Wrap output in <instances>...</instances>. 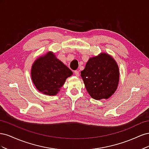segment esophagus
Here are the masks:
<instances>
[{
    "label": "esophagus",
    "mask_w": 149,
    "mask_h": 149,
    "mask_svg": "<svg viewBox=\"0 0 149 149\" xmlns=\"http://www.w3.org/2000/svg\"><path fill=\"white\" fill-rule=\"evenodd\" d=\"M74 75H75L76 76H79V71H77V70L74 71Z\"/></svg>",
    "instance_id": "obj_1"
}]
</instances>
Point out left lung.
<instances>
[{
	"label": "left lung",
	"mask_w": 149,
	"mask_h": 149,
	"mask_svg": "<svg viewBox=\"0 0 149 149\" xmlns=\"http://www.w3.org/2000/svg\"><path fill=\"white\" fill-rule=\"evenodd\" d=\"M119 70L113 57L105 52L90 58L81 71L87 91L96 100L109 98L116 91L119 81Z\"/></svg>",
	"instance_id": "8db88e82"
}]
</instances>
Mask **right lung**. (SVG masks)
I'll return each instance as SVG.
<instances>
[{
  "instance_id": "add662e5",
  "label": "right lung",
  "mask_w": 149,
  "mask_h": 149,
  "mask_svg": "<svg viewBox=\"0 0 149 149\" xmlns=\"http://www.w3.org/2000/svg\"><path fill=\"white\" fill-rule=\"evenodd\" d=\"M73 72L48 52L36 60L31 68V78L38 91L48 96L56 95Z\"/></svg>"
}]
</instances>
